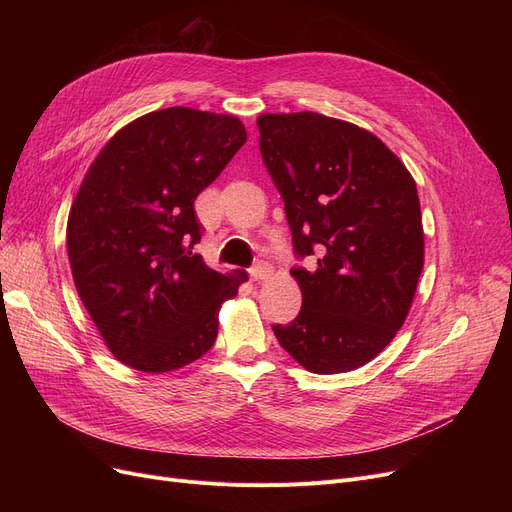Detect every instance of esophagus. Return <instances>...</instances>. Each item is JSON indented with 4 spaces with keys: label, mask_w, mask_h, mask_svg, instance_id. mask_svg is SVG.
<instances>
[{
    "label": "esophagus",
    "mask_w": 512,
    "mask_h": 512,
    "mask_svg": "<svg viewBox=\"0 0 512 512\" xmlns=\"http://www.w3.org/2000/svg\"><path fill=\"white\" fill-rule=\"evenodd\" d=\"M270 265L267 263H257V265H253V267H249V276L253 278V280H265L267 276H270Z\"/></svg>",
    "instance_id": "34e87169"
}]
</instances>
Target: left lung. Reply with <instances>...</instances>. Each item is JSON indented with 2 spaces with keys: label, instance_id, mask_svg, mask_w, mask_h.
<instances>
[{
  "label": "left lung",
  "instance_id": "1",
  "mask_svg": "<svg viewBox=\"0 0 512 512\" xmlns=\"http://www.w3.org/2000/svg\"><path fill=\"white\" fill-rule=\"evenodd\" d=\"M259 149L284 199L303 305L272 326L313 373H344L378 357L405 324L423 270L417 186L371 132L315 112L263 114Z\"/></svg>",
  "mask_w": 512,
  "mask_h": 512
}]
</instances>
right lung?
<instances>
[{"label": "right lung", "mask_w": 512, "mask_h": 512, "mask_svg": "<svg viewBox=\"0 0 512 512\" xmlns=\"http://www.w3.org/2000/svg\"><path fill=\"white\" fill-rule=\"evenodd\" d=\"M234 116L168 107L124 126L95 157L68 215L78 297L122 363L166 373L203 357L245 272L193 251L195 199L245 145Z\"/></svg>", "instance_id": "1"}]
</instances>
